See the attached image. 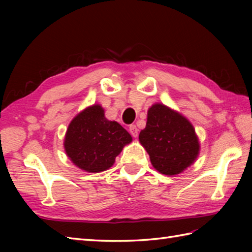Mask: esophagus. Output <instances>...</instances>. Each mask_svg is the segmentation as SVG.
I'll list each match as a JSON object with an SVG mask.
<instances>
[{"mask_svg":"<svg viewBox=\"0 0 252 252\" xmlns=\"http://www.w3.org/2000/svg\"><path fill=\"white\" fill-rule=\"evenodd\" d=\"M129 132L131 133V135L133 137H136L138 135V130H137V127H136L135 125H131L129 126Z\"/></svg>","mask_w":252,"mask_h":252,"instance_id":"1","label":"esophagus"}]
</instances>
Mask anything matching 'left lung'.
I'll use <instances>...</instances> for the list:
<instances>
[{
  "mask_svg": "<svg viewBox=\"0 0 252 252\" xmlns=\"http://www.w3.org/2000/svg\"><path fill=\"white\" fill-rule=\"evenodd\" d=\"M138 138L154 168L165 175L181 173L199 153V143L189 121L162 104L148 109L146 127Z\"/></svg>",
  "mask_w": 252,
  "mask_h": 252,
  "instance_id": "1",
  "label": "left lung"
}]
</instances>
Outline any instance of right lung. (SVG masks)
Masks as SVG:
<instances>
[{
  "label": "right lung",
  "mask_w": 252,
  "mask_h": 252,
  "mask_svg": "<svg viewBox=\"0 0 252 252\" xmlns=\"http://www.w3.org/2000/svg\"><path fill=\"white\" fill-rule=\"evenodd\" d=\"M132 141L126 130L107 120L99 105L91 106L74 118L68 126L65 149L71 161L88 172L109 169L122 148Z\"/></svg>",
  "instance_id": "right-lung-1"
}]
</instances>
